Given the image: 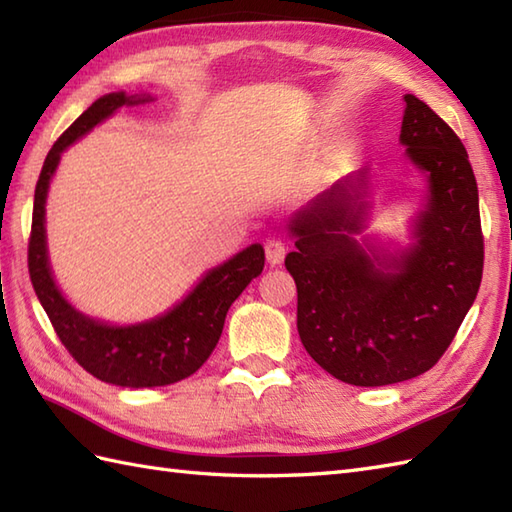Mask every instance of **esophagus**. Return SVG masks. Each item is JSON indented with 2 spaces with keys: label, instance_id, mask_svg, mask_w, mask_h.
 <instances>
[{
  "label": "esophagus",
  "instance_id": "obj_1",
  "mask_svg": "<svg viewBox=\"0 0 512 512\" xmlns=\"http://www.w3.org/2000/svg\"><path fill=\"white\" fill-rule=\"evenodd\" d=\"M286 244L281 242V239H268L266 242V259H268V264H273V266H279L281 262H284V257H286Z\"/></svg>",
  "mask_w": 512,
  "mask_h": 512
}]
</instances>
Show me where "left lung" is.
Here are the masks:
<instances>
[{
	"instance_id": "left-lung-1",
	"label": "left lung",
	"mask_w": 512,
	"mask_h": 512,
	"mask_svg": "<svg viewBox=\"0 0 512 512\" xmlns=\"http://www.w3.org/2000/svg\"><path fill=\"white\" fill-rule=\"evenodd\" d=\"M400 143L427 173L418 242L402 257H367L350 237L365 220V171L295 215L297 330L306 352L343 383L380 387L436 365L482 284L484 235L475 173L458 134L413 94ZM394 267L391 274L375 268Z\"/></svg>"
}]
</instances>
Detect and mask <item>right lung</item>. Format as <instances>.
<instances>
[{
	"label": "right lung",
	"mask_w": 512,
	"mask_h": 512,
	"mask_svg": "<svg viewBox=\"0 0 512 512\" xmlns=\"http://www.w3.org/2000/svg\"><path fill=\"white\" fill-rule=\"evenodd\" d=\"M140 101L145 99L125 96V92L101 96L65 129L48 151L35 187L28 273L54 332L85 372L121 387H162L195 374L206 363L220 341L228 308L250 281L262 273L266 257L259 244L248 246L226 264L206 273L191 295L165 317L132 328H112L92 321L61 297L48 266L46 226H43L52 173L65 147L88 134L118 107Z\"/></svg>",
	"instance_id": "add662e5"
}]
</instances>
